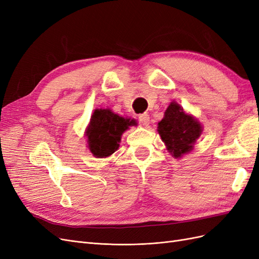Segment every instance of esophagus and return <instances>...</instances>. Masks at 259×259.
<instances>
[{"label": "esophagus", "mask_w": 259, "mask_h": 259, "mask_svg": "<svg viewBox=\"0 0 259 259\" xmlns=\"http://www.w3.org/2000/svg\"><path fill=\"white\" fill-rule=\"evenodd\" d=\"M138 120H139L140 124L145 125V126H147V125L149 124V121H150V116H149L148 113H143V114H140V115L138 116Z\"/></svg>", "instance_id": "esophagus-1"}]
</instances>
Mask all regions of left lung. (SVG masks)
Masks as SVG:
<instances>
[{"mask_svg":"<svg viewBox=\"0 0 259 259\" xmlns=\"http://www.w3.org/2000/svg\"><path fill=\"white\" fill-rule=\"evenodd\" d=\"M202 131L201 123L192 115L187 114L175 101L169 104L158 125L163 143L176 159L192 150Z\"/></svg>","mask_w":259,"mask_h":259,"instance_id":"obj_1","label":"left lung"}]
</instances>
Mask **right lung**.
<instances>
[{
    "mask_svg": "<svg viewBox=\"0 0 259 259\" xmlns=\"http://www.w3.org/2000/svg\"><path fill=\"white\" fill-rule=\"evenodd\" d=\"M136 124L135 120L125 119L110 109H96L86 130L90 150L96 158H107L115 152L123 133Z\"/></svg>",
    "mask_w": 259,
    "mask_h": 259,
    "instance_id": "right-lung-1",
    "label": "right lung"
}]
</instances>
